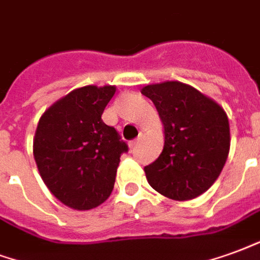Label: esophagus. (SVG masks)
<instances>
[{
    "mask_svg": "<svg viewBox=\"0 0 260 260\" xmlns=\"http://www.w3.org/2000/svg\"><path fill=\"white\" fill-rule=\"evenodd\" d=\"M139 140H140V138H139V139H136V140H132V142L129 143L131 149H135L136 146H138V143H139Z\"/></svg>",
    "mask_w": 260,
    "mask_h": 260,
    "instance_id": "1",
    "label": "esophagus"
}]
</instances>
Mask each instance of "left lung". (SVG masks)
<instances>
[{"label":"left lung","mask_w":260,"mask_h":260,"mask_svg":"<svg viewBox=\"0 0 260 260\" xmlns=\"http://www.w3.org/2000/svg\"><path fill=\"white\" fill-rule=\"evenodd\" d=\"M164 125V149L145 167L149 184L176 201L199 197L215 183L228 159L230 126L223 107L191 85L165 81L142 88Z\"/></svg>","instance_id":"left-lung-1"}]
</instances>
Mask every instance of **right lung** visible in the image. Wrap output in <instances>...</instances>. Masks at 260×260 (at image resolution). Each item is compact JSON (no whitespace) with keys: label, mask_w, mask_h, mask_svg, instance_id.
<instances>
[{"label":"right lung","mask_w":260,"mask_h":260,"mask_svg":"<svg viewBox=\"0 0 260 260\" xmlns=\"http://www.w3.org/2000/svg\"><path fill=\"white\" fill-rule=\"evenodd\" d=\"M114 85H86L44 111L32 140L38 172L60 203L77 211L96 208L110 197L121 154L118 132L102 120Z\"/></svg>","instance_id":"1"}]
</instances>
